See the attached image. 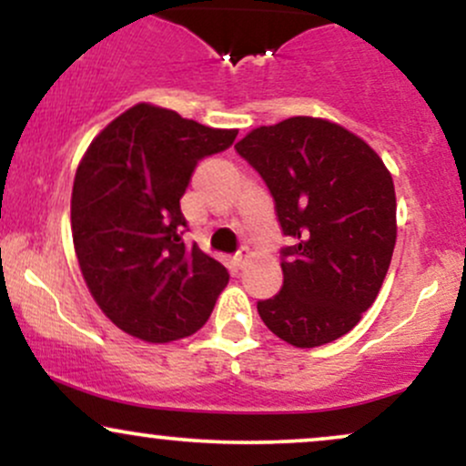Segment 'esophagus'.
<instances>
[{
	"label": "esophagus",
	"instance_id": "obj_1",
	"mask_svg": "<svg viewBox=\"0 0 466 466\" xmlns=\"http://www.w3.org/2000/svg\"><path fill=\"white\" fill-rule=\"evenodd\" d=\"M251 258V251L249 248H240L237 254H234V265L238 267V269H243L245 265H248V260Z\"/></svg>",
	"mask_w": 466,
	"mask_h": 466
}]
</instances>
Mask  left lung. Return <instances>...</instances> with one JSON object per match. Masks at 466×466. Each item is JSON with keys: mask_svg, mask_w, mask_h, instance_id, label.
Listing matches in <instances>:
<instances>
[{"mask_svg": "<svg viewBox=\"0 0 466 466\" xmlns=\"http://www.w3.org/2000/svg\"><path fill=\"white\" fill-rule=\"evenodd\" d=\"M237 153L263 177L282 234V289L260 300L271 333L315 349L355 329L372 307L397 243L392 175L355 133L296 116L258 127Z\"/></svg>", "mask_w": 466, "mask_h": 466, "instance_id": "1", "label": "left lung"}]
</instances>
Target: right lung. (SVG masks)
I'll return each mask as SVG.
<instances>
[{
    "label": "right lung",
    "mask_w": 466,
    "mask_h": 466,
    "mask_svg": "<svg viewBox=\"0 0 466 466\" xmlns=\"http://www.w3.org/2000/svg\"><path fill=\"white\" fill-rule=\"evenodd\" d=\"M237 129H212L140 103L105 127L80 159L72 237L85 282L117 329L164 344L201 329L228 269L184 243L179 199L197 164Z\"/></svg>",
    "instance_id": "1"
}]
</instances>
